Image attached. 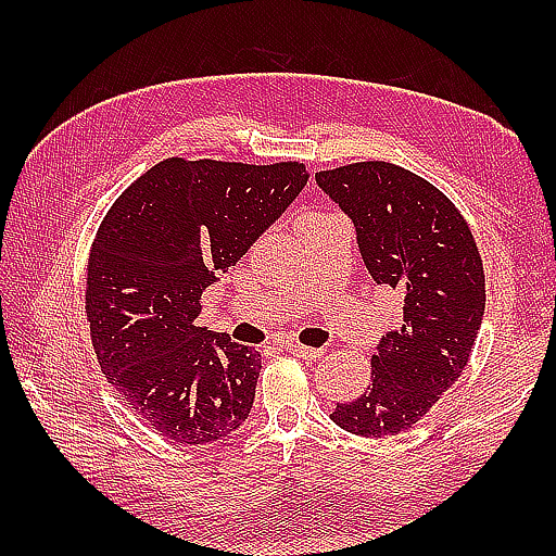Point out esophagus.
<instances>
[{
  "mask_svg": "<svg viewBox=\"0 0 556 556\" xmlns=\"http://www.w3.org/2000/svg\"><path fill=\"white\" fill-rule=\"evenodd\" d=\"M287 351L293 353V356L305 358V361H317L325 356V349H313V346H303V344H287Z\"/></svg>",
  "mask_w": 556,
  "mask_h": 556,
  "instance_id": "esophagus-1",
  "label": "esophagus"
}]
</instances>
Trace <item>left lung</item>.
<instances>
[{
	"label": "left lung",
	"instance_id": "left-lung-1",
	"mask_svg": "<svg viewBox=\"0 0 556 556\" xmlns=\"http://www.w3.org/2000/svg\"><path fill=\"white\" fill-rule=\"evenodd\" d=\"M356 224L377 285L404 296V320L370 361V384L332 420L361 437L413 428L466 370L485 313V271L468 222L440 188L368 160L315 174Z\"/></svg>",
	"mask_w": 556,
	"mask_h": 556
}]
</instances>
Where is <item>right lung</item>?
<instances>
[{"instance_id": "1", "label": "right lung", "mask_w": 556, "mask_h": 556, "mask_svg": "<svg viewBox=\"0 0 556 556\" xmlns=\"http://www.w3.org/2000/svg\"><path fill=\"white\" fill-rule=\"evenodd\" d=\"M305 181L301 162L169 157L104 215L86 269L92 349L126 406L167 440L217 442L251 413L260 353L200 327V299Z\"/></svg>"}]
</instances>
